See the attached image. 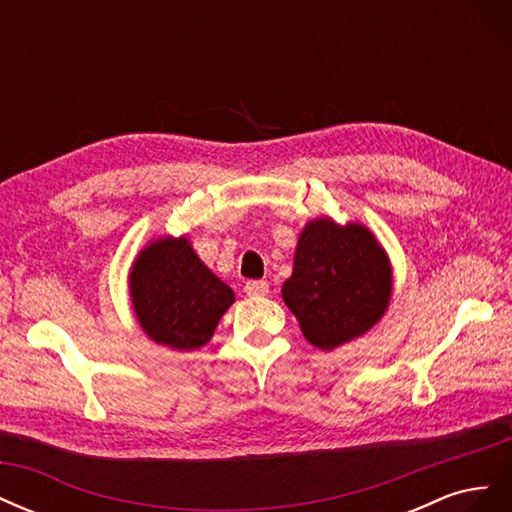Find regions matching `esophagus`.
I'll return each instance as SVG.
<instances>
[{
    "mask_svg": "<svg viewBox=\"0 0 512 512\" xmlns=\"http://www.w3.org/2000/svg\"><path fill=\"white\" fill-rule=\"evenodd\" d=\"M245 292L250 294V297H262V294L269 292V284L265 280H250L245 282Z\"/></svg>",
    "mask_w": 512,
    "mask_h": 512,
    "instance_id": "esophagus-1",
    "label": "esophagus"
}]
</instances>
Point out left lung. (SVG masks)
<instances>
[{"instance_id": "left-lung-1", "label": "left lung", "mask_w": 512, "mask_h": 512, "mask_svg": "<svg viewBox=\"0 0 512 512\" xmlns=\"http://www.w3.org/2000/svg\"><path fill=\"white\" fill-rule=\"evenodd\" d=\"M282 297L307 342L333 350L382 318L391 299L389 258L361 224L309 222Z\"/></svg>"}]
</instances>
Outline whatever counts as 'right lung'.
Here are the masks:
<instances>
[{"label":"right lung","mask_w":512,"mask_h":512,"mask_svg":"<svg viewBox=\"0 0 512 512\" xmlns=\"http://www.w3.org/2000/svg\"><path fill=\"white\" fill-rule=\"evenodd\" d=\"M130 294L143 331L162 346H205L226 309L232 290L200 260L188 239L166 237L138 254Z\"/></svg>","instance_id":"1"}]
</instances>
